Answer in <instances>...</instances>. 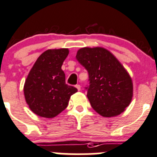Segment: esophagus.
<instances>
[{"label":"esophagus","instance_id":"obj_1","mask_svg":"<svg viewBox=\"0 0 157 157\" xmlns=\"http://www.w3.org/2000/svg\"><path fill=\"white\" fill-rule=\"evenodd\" d=\"M75 87L77 88L78 90H80V87H81V86H80V84H77V85H75Z\"/></svg>","mask_w":157,"mask_h":157}]
</instances>
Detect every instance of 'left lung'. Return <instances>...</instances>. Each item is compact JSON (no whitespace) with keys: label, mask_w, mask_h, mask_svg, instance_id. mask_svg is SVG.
Returning a JSON list of instances; mask_svg holds the SVG:
<instances>
[{"label":"left lung","mask_w":157,"mask_h":157,"mask_svg":"<svg viewBox=\"0 0 157 157\" xmlns=\"http://www.w3.org/2000/svg\"><path fill=\"white\" fill-rule=\"evenodd\" d=\"M76 58L88 71L86 96L93 109L107 118L122 113L133 97L132 80L124 66L102 47L79 49Z\"/></svg>","instance_id":"1"}]
</instances>
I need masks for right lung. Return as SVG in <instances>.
<instances>
[{
	"label": "right lung",
	"mask_w": 157,
	"mask_h": 157,
	"mask_svg": "<svg viewBox=\"0 0 157 157\" xmlns=\"http://www.w3.org/2000/svg\"><path fill=\"white\" fill-rule=\"evenodd\" d=\"M68 48L48 49L38 58L24 83V96L29 109L40 117L52 118L67 108L77 89L66 84L61 69Z\"/></svg>",
	"instance_id": "right-lung-1"
}]
</instances>
